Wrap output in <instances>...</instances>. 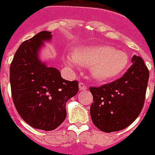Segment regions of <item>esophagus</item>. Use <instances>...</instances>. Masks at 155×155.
Listing matches in <instances>:
<instances>
[{
    "label": "esophagus",
    "instance_id": "34e87169",
    "mask_svg": "<svg viewBox=\"0 0 155 155\" xmlns=\"http://www.w3.org/2000/svg\"><path fill=\"white\" fill-rule=\"evenodd\" d=\"M79 89H80V90H87V87L86 86L85 83H83V82H80V83H79Z\"/></svg>",
    "mask_w": 155,
    "mask_h": 155
}]
</instances>
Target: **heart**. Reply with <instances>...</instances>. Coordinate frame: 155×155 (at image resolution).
<instances>
[{"instance_id": "heart-1", "label": "heart", "mask_w": 155, "mask_h": 155, "mask_svg": "<svg viewBox=\"0 0 155 155\" xmlns=\"http://www.w3.org/2000/svg\"><path fill=\"white\" fill-rule=\"evenodd\" d=\"M65 63L73 68L90 67L91 75L97 82L114 80L126 70L129 57L125 51L109 46H82L65 57Z\"/></svg>"}]
</instances>
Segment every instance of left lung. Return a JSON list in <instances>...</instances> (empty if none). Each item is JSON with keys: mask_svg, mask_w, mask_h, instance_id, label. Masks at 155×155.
Returning <instances> with one entry per match:
<instances>
[{"mask_svg": "<svg viewBox=\"0 0 155 155\" xmlns=\"http://www.w3.org/2000/svg\"><path fill=\"white\" fill-rule=\"evenodd\" d=\"M149 81V70L140 56L120 78L99 87H91L93 103L90 113L93 123L104 132L131 125L141 112Z\"/></svg>", "mask_w": 155, "mask_h": 155, "instance_id": "8db88e82", "label": "left lung"}]
</instances>
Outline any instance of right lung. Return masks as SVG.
Masks as SVG:
<instances>
[{
    "label": "right lung",
    "mask_w": 155,
    "mask_h": 155,
    "mask_svg": "<svg viewBox=\"0 0 155 155\" xmlns=\"http://www.w3.org/2000/svg\"><path fill=\"white\" fill-rule=\"evenodd\" d=\"M52 38L42 31L22 43L10 68L14 104L20 117L36 129L52 131L64 121L66 102L78 91V81L62 78L57 68L38 58L43 41Z\"/></svg>",
    "instance_id": "obj_1"
}]
</instances>
